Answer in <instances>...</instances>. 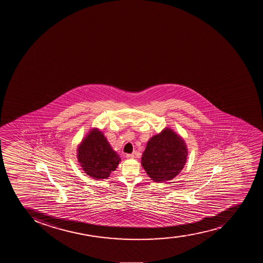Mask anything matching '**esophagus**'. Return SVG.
I'll return each instance as SVG.
<instances>
[{
	"label": "esophagus",
	"mask_w": 263,
	"mask_h": 263,
	"mask_svg": "<svg viewBox=\"0 0 263 263\" xmlns=\"http://www.w3.org/2000/svg\"><path fill=\"white\" fill-rule=\"evenodd\" d=\"M126 158H127V159H132L135 158V155H134V154H127Z\"/></svg>",
	"instance_id": "obj_1"
}]
</instances>
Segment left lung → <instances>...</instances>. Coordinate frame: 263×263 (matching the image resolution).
I'll list each match as a JSON object with an SVG mask.
<instances>
[{
	"instance_id": "left-lung-1",
	"label": "left lung",
	"mask_w": 263,
	"mask_h": 263,
	"mask_svg": "<svg viewBox=\"0 0 263 263\" xmlns=\"http://www.w3.org/2000/svg\"><path fill=\"white\" fill-rule=\"evenodd\" d=\"M187 146L179 134L170 127L152 136L141 158V165L154 182L171 181L183 169Z\"/></svg>"
}]
</instances>
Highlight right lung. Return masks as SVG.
<instances>
[{
    "label": "right lung",
    "mask_w": 263,
    "mask_h": 263,
    "mask_svg": "<svg viewBox=\"0 0 263 263\" xmlns=\"http://www.w3.org/2000/svg\"><path fill=\"white\" fill-rule=\"evenodd\" d=\"M76 151L81 169L97 181L108 179L121 162L119 155L113 150L99 127L90 128Z\"/></svg>",
    "instance_id": "1"
}]
</instances>
